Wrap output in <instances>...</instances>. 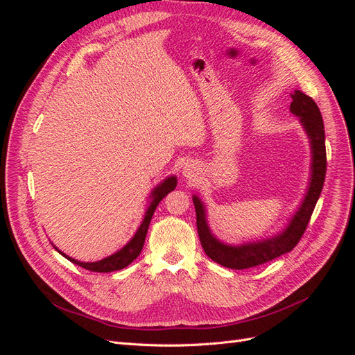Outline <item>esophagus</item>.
<instances>
[{"label": "esophagus", "mask_w": 355, "mask_h": 355, "mask_svg": "<svg viewBox=\"0 0 355 355\" xmlns=\"http://www.w3.org/2000/svg\"><path fill=\"white\" fill-rule=\"evenodd\" d=\"M196 171H197V168H196L194 164H187V166L184 167V176L188 178V179L194 178V176H196Z\"/></svg>", "instance_id": "esophagus-1"}]
</instances>
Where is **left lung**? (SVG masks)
Masks as SVG:
<instances>
[{
  "label": "left lung",
  "instance_id": "obj_1",
  "mask_svg": "<svg viewBox=\"0 0 355 355\" xmlns=\"http://www.w3.org/2000/svg\"><path fill=\"white\" fill-rule=\"evenodd\" d=\"M290 96H292L290 112L299 116L300 124L305 128L309 137L313 161H311V182L306 196L302 204H300L299 210L295 213V216L290 219L286 230L274 235L272 239H266L257 243H247L241 245L220 243L210 232L204 204L197 196L192 197L197 213V231L204 252H206L211 261L218 262L222 266L231 268V270H245V268L259 266L293 250L299 240L302 239L309 223L311 214H313L321 194V189H323L327 167L323 118H321L317 103L309 96L300 90H295L293 93H290Z\"/></svg>",
  "mask_w": 355,
  "mask_h": 355
}]
</instances>
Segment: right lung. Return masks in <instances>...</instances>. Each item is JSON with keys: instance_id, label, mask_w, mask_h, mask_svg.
I'll list each match as a JSON object with an SVG mask.
<instances>
[{"instance_id": "right-lung-1", "label": "right lung", "mask_w": 355, "mask_h": 355, "mask_svg": "<svg viewBox=\"0 0 355 355\" xmlns=\"http://www.w3.org/2000/svg\"><path fill=\"white\" fill-rule=\"evenodd\" d=\"M178 185V180L175 176H170L167 179H164L161 184L154 188V191L151 192V202H149V206L145 211V216L144 220L141 223V227L137 228L136 234L133 235V239L128 241L121 250H118L116 253L105 257L102 261L98 262H80L77 259H73V257L67 256L65 253H62L59 249H56L62 256H65L68 261H71L72 263H77L81 268H85V270L93 271V272H111V271H118V270H123L127 265H130L136 257L141 254L142 249H144V243H145V237H146V232H148V227H149V222L153 219V214L157 209V206L159 204V201L163 200L170 191H173Z\"/></svg>"}]
</instances>
